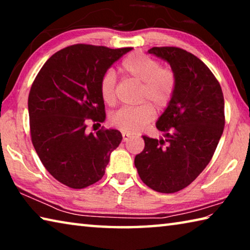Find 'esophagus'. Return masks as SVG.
I'll use <instances>...</instances> for the list:
<instances>
[{"label":"esophagus","instance_id":"34e87169","mask_svg":"<svg viewBox=\"0 0 250 250\" xmlns=\"http://www.w3.org/2000/svg\"><path fill=\"white\" fill-rule=\"evenodd\" d=\"M131 137H132V135H131L130 133L122 132V138H124V141H128Z\"/></svg>","mask_w":250,"mask_h":250}]
</instances>
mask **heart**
<instances>
[{"mask_svg": "<svg viewBox=\"0 0 250 250\" xmlns=\"http://www.w3.org/2000/svg\"><path fill=\"white\" fill-rule=\"evenodd\" d=\"M120 71L126 77L141 83L139 100L149 101L156 108H164L170 103L176 88L173 70L161 67L160 62L142 53H132L122 61ZM100 95L107 104H116V76L112 70L104 74L100 80ZM154 115L150 104L137 107H124L110 116L115 128L126 133H135L149 124Z\"/></svg>", "mask_w": 250, "mask_h": 250, "instance_id": "heart-1", "label": "heart"}]
</instances>
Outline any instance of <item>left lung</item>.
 I'll use <instances>...</instances> for the list:
<instances>
[{
    "label": "left lung",
    "mask_w": 250,
    "mask_h": 250,
    "mask_svg": "<svg viewBox=\"0 0 250 250\" xmlns=\"http://www.w3.org/2000/svg\"><path fill=\"white\" fill-rule=\"evenodd\" d=\"M175 74L172 99L156 121L163 137L143 135L145 149L134 158L143 183L160 193L189 185L213 158L225 125L224 96L215 76L193 54L177 47H152Z\"/></svg>",
    "instance_id": "obj_1"
}]
</instances>
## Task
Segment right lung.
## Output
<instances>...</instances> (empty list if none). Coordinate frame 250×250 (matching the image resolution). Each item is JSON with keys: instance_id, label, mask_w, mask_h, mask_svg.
Returning <instances> with one entry per match:
<instances>
[{"instance_id": "obj_1", "label": "right lung", "mask_w": 250, "mask_h": 250, "mask_svg": "<svg viewBox=\"0 0 250 250\" xmlns=\"http://www.w3.org/2000/svg\"><path fill=\"white\" fill-rule=\"evenodd\" d=\"M132 49L77 44L55 53L32 84L28 115L32 142L50 174L71 188L104 176L122 134L116 129L87 133V122L105 120L100 80Z\"/></svg>"}]
</instances>
